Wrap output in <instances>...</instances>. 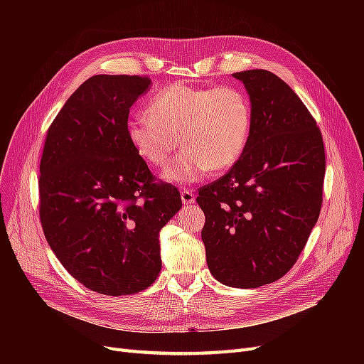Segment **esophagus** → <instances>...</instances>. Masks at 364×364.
Instances as JSON below:
<instances>
[{
    "label": "esophagus",
    "instance_id": "obj_1",
    "mask_svg": "<svg viewBox=\"0 0 364 364\" xmlns=\"http://www.w3.org/2000/svg\"><path fill=\"white\" fill-rule=\"evenodd\" d=\"M195 199H196V196H195V193L192 192V190H188V188L181 190V200H183L184 205L195 203Z\"/></svg>",
    "mask_w": 364,
    "mask_h": 364
}]
</instances>
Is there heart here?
Returning a JSON list of instances; mask_svg holds the SVG:
<instances>
[{
	"label": "heart",
	"instance_id": "heart-1",
	"mask_svg": "<svg viewBox=\"0 0 364 364\" xmlns=\"http://www.w3.org/2000/svg\"><path fill=\"white\" fill-rule=\"evenodd\" d=\"M149 109L150 113L129 114L127 136L139 155L155 166H162L181 140L184 149L162 171L169 183L192 184L211 169L233 166L250 136L251 106L236 87L176 84L159 91Z\"/></svg>",
	"mask_w": 364,
	"mask_h": 364
}]
</instances>
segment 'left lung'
I'll return each mask as SVG.
<instances>
[{
	"mask_svg": "<svg viewBox=\"0 0 364 364\" xmlns=\"http://www.w3.org/2000/svg\"><path fill=\"white\" fill-rule=\"evenodd\" d=\"M251 99V128L237 162L199 188L202 240L211 274L258 288L288 273L316 225L326 158L320 128L277 75L233 73Z\"/></svg>",
	"mask_w": 364,
	"mask_h": 364,
	"instance_id": "8db88e82",
	"label": "left lung"
}]
</instances>
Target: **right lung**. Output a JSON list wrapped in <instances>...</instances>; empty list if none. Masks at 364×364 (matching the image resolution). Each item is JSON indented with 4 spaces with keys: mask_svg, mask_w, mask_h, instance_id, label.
Wrapping results in <instances>:
<instances>
[{
    "mask_svg": "<svg viewBox=\"0 0 364 364\" xmlns=\"http://www.w3.org/2000/svg\"><path fill=\"white\" fill-rule=\"evenodd\" d=\"M149 76L94 75L51 122L40 164V220L68 273L102 295L139 294L156 280L161 228L181 208L127 136Z\"/></svg>",
    "mask_w": 364,
    "mask_h": 364,
    "instance_id": "add662e5",
    "label": "right lung"
}]
</instances>
